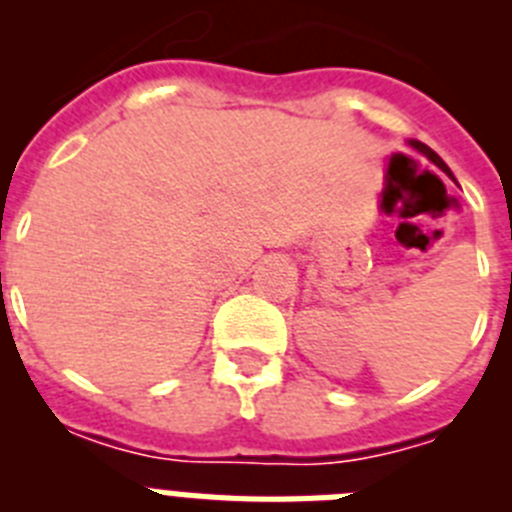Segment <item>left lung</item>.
I'll use <instances>...</instances> for the list:
<instances>
[{"label": "left lung", "mask_w": 512, "mask_h": 512, "mask_svg": "<svg viewBox=\"0 0 512 512\" xmlns=\"http://www.w3.org/2000/svg\"><path fill=\"white\" fill-rule=\"evenodd\" d=\"M410 146H413L415 151H420V153H423V156L428 158V161H433V164H436L438 169H443V171H446V174H449V166L443 164V161H441V156H438V153L433 151V148H428V146H425V143H420V140H410Z\"/></svg>", "instance_id": "obj_1"}]
</instances>
